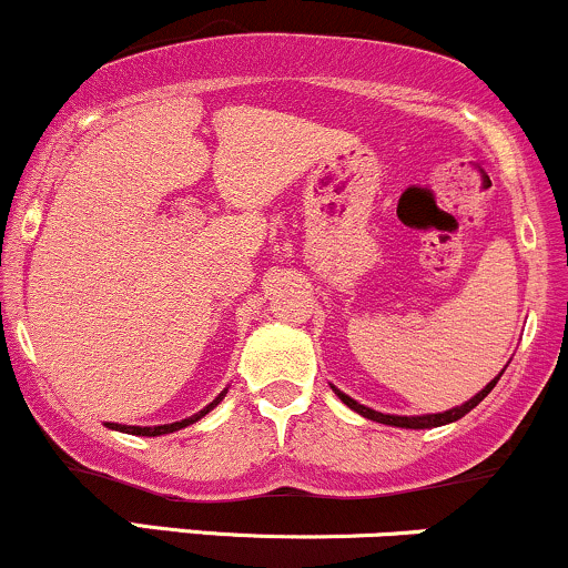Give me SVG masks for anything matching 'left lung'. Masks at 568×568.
<instances>
[{
    "mask_svg": "<svg viewBox=\"0 0 568 568\" xmlns=\"http://www.w3.org/2000/svg\"><path fill=\"white\" fill-rule=\"evenodd\" d=\"M505 368H507V366H505ZM505 368H501L499 374L494 376V379L488 382L486 387L480 389L478 395H473L470 400H465V403H462V406H456V408L440 410V414H422V416H397V414H382V410H374V408L363 406V403H357L355 397H349L347 393H342V389H338L336 384H331V389H334V393L338 395V400H342L344 406L355 410V414L366 416V419H371V422H379V425H389V427H403V429H429V427H443V425H452V422L462 419V416H465V414H470V410H473L475 406H478V403L484 400V397H486L488 393H491L494 387H497L499 376L505 374Z\"/></svg>",
    "mask_w": 568,
    "mask_h": 568,
    "instance_id": "obj_1",
    "label": "left lung"
}]
</instances>
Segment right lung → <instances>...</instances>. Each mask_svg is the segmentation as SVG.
Returning a JSON list of instances; mask_svg holds the SVG:
<instances>
[{"label":"right lung","mask_w":568,"mask_h":568,"mask_svg":"<svg viewBox=\"0 0 568 568\" xmlns=\"http://www.w3.org/2000/svg\"><path fill=\"white\" fill-rule=\"evenodd\" d=\"M230 393V387H224L221 389V393L216 395V400L213 403H207L205 408L202 410H197V414H192V416H186V419H181V422H173V425H154V427H135V425H116V422H106V427L109 429H116V433H128V435H141V438H158V435H168V433H179V429H184V427H189V425H194V422H200L202 416L205 414H211L213 408L219 406L221 400H224V395Z\"/></svg>","instance_id":"right-lung-1"}]
</instances>
